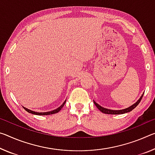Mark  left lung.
<instances>
[{
    "instance_id": "1",
    "label": "left lung",
    "mask_w": 155,
    "mask_h": 155,
    "mask_svg": "<svg viewBox=\"0 0 155 155\" xmlns=\"http://www.w3.org/2000/svg\"><path fill=\"white\" fill-rule=\"evenodd\" d=\"M143 94H142V96L141 97H140V99L137 101L134 104H133L132 105H131L130 107H127L126 109H124V110H110V109H106V108H104V107H103L101 106H100V105L97 104L95 101H94V104L96 105V106L98 109H99L100 111H101L103 113H105V114H124V113H127V112H129L132 111V110H134L135 107H136L137 105H139V104L141 101V100L142 99V97H143Z\"/></svg>"
}]
</instances>
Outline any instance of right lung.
I'll return each instance as SVG.
<instances>
[{"instance_id": "obj_1", "label": "right lung", "mask_w": 155, "mask_h": 155, "mask_svg": "<svg viewBox=\"0 0 155 155\" xmlns=\"http://www.w3.org/2000/svg\"><path fill=\"white\" fill-rule=\"evenodd\" d=\"M65 101L63 103V104L61 105V106L59 107H58L57 109H56V110H52V111H50V112H34V111H31V110H28V109H27V108H25V107H23V108L26 110L27 112H29V113H31V114H36V115H49V114H55V113H57V112H58L60 111V110H61V108H62V107L64 106V105H65Z\"/></svg>"}]
</instances>
